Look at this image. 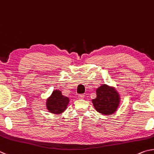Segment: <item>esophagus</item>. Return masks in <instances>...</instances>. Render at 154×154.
I'll return each instance as SVG.
<instances>
[{"label":"esophagus","instance_id":"esophagus-1","mask_svg":"<svg viewBox=\"0 0 154 154\" xmlns=\"http://www.w3.org/2000/svg\"><path fill=\"white\" fill-rule=\"evenodd\" d=\"M79 98L80 99H82L85 98V95L84 94H80V95H79Z\"/></svg>","mask_w":154,"mask_h":154}]
</instances>
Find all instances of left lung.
Here are the masks:
<instances>
[{"instance_id": "obj_1", "label": "left lung", "mask_w": 154, "mask_h": 154, "mask_svg": "<svg viewBox=\"0 0 154 154\" xmlns=\"http://www.w3.org/2000/svg\"><path fill=\"white\" fill-rule=\"evenodd\" d=\"M97 97L92 100L95 109L100 114L111 115L116 111L120 102V95L114 87L102 85L96 90Z\"/></svg>"}]
</instances>
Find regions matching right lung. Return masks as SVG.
<instances>
[{
    "label": "right lung",
    "mask_w": 154,
    "mask_h": 154,
    "mask_svg": "<svg viewBox=\"0 0 154 154\" xmlns=\"http://www.w3.org/2000/svg\"><path fill=\"white\" fill-rule=\"evenodd\" d=\"M69 101V98L62 95L61 91L55 90L47 99L46 106L49 112L55 114H59L66 109Z\"/></svg>",
    "instance_id": "right-lung-1"
}]
</instances>
